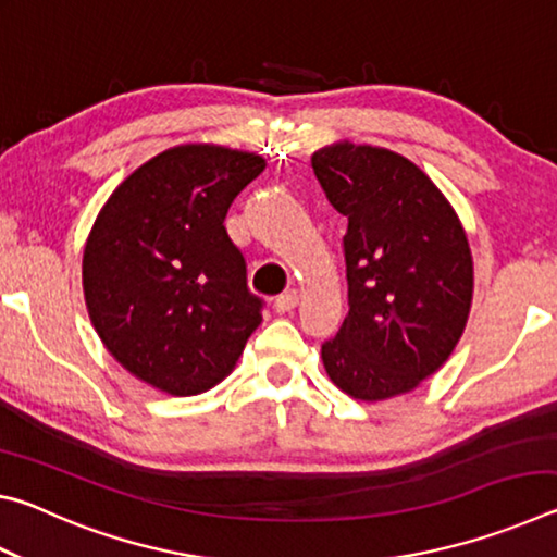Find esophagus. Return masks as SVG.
Returning <instances> with one entry per match:
<instances>
[{"label": "esophagus", "mask_w": 557, "mask_h": 557, "mask_svg": "<svg viewBox=\"0 0 557 557\" xmlns=\"http://www.w3.org/2000/svg\"><path fill=\"white\" fill-rule=\"evenodd\" d=\"M297 305H299V292L297 289H287L285 295H280L275 299V312L277 314H289V312H295Z\"/></svg>", "instance_id": "1"}]
</instances>
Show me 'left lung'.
Returning <instances> with one entry per match:
<instances>
[{"instance_id": "obj_1", "label": "left lung", "mask_w": 557, "mask_h": 557, "mask_svg": "<svg viewBox=\"0 0 557 557\" xmlns=\"http://www.w3.org/2000/svg\"><path fill=\"white\" fill-rule=\"evenodd\" d=\"M312 169L344 235L348 314L322 346L326 375L363 403L410 393L465 332L474 260L457 211L408 157L351 139L317 149Z\"/></svg>"}]
</instances>
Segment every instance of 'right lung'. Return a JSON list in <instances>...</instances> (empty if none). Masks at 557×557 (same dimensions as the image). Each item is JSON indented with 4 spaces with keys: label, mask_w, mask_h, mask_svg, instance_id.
Returning <instances> with one entry per match:
<instances>
[{
    "label": "right lung",
    "mask_w": 557,
    "mask_h": 557,
    "mask_svg": "<svg viewBox=\"0 0 557 557\" xmlns=\"http://www.w3.org/2000/svg\"><path fill=\"white\" fill-rule=\"evenodd\" d=\"M265 159L169 147L102 206L83 250V295L102 346L152 388L199 395L228 375L262 322L225 213Z\"/></svg>",
    "instance_id": "1"
}]
</instances>
